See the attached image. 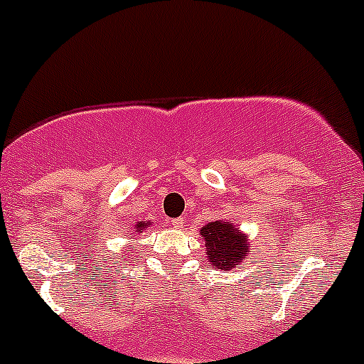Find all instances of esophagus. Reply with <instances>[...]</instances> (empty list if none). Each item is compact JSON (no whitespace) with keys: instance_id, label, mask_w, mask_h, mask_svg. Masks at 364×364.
I'll return each mask as SVG.
<instances>
[{"instance_id":"esophagus-1","label":"esophagus","mask_w":364,"mask_h":364,"mask_svg":"<svg viewBox=\"0 0 364 364\" xmlns=\"http://www.w3.org/2000/svg\"><path fill=\"white\" fill-rule=\"evenodd\" d=\"M171 224H172V228H174V229H181L185 222H183V218H172Z\"/></svg>"}]
</instances>
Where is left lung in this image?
<instances>
[{
  "label": "left lung",
  "mask_w": 364,
  "mask_h": 364,
  "mask_svg": "<svg viewBox=\"0 0 364 364\" xmlns=\"http://www.w3.org/2000/svg\"><path fill=\"white\" fill-rule=\"evenodd\" d=\"M200 236L206 247V256L211 268L231 270L235 264L242 263L250 252L249 242L236 225L224 220H215L200 229Z\"/></svg>",
  "instance_id": "1"
}]
</instances>
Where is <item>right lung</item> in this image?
<instances>
[{
  "label": "right lung",
  "instance_id": "obj_1",
  "mask_svg": "<svg viewBox=\"0 0 364 364\" xmlns=\"http://www.w3.org/2000/svg\"><path fill=\"white\" fill-rule=\"evenodd\" d=\"M149 225H151V222H147V220L136 222V225H135V232H142L144 229H146V228H149Z\"/></svg>",
  "mask_w": 364,
  "mask_h": 364
}]
</instances>
